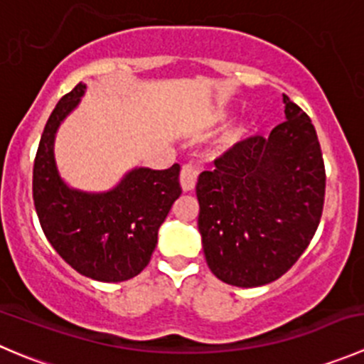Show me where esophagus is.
Wrapping results in <instances>:
<instances>
[{"mask_svg": "<svg viewBox=\"0 0 364 364\" xmlns=\"http://www.w3.org/2000/svg\"><path fill=\"white\" fill-rule=\"evenodd\" d=\"M197 176L199 172L192 167V165H183L181 174H179V183H181L183 192H192L197 185Z\"/></svg>", "mask_w": 364, "mask_h": 364, "instance_id": "obj_1", "label": "esophagus"}]
</instances>
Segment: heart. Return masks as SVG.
<instances>
[{"mask_svg":"<svg viewBox=\"0 0 364 364\" xmlns=\"http://www.w3.org/2000/svg\"><path fill=\"white\" fill-rule=\"evenodd\" d=\"M224 117H225L224 112H217V114L211 117V124H217V122L224 121ZM249 133H250L249 121H238L235 122V124L228 126L217 142L218 153H231V151H235L236 147H240L243 142H245Z\"/></svg>","mask_w":364,"mask_h":364,"instance_id":"1","label":"heart"}]
</instances>
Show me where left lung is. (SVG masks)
I'll return each instance as SVG.
<instances>
[{
  "mask_svg": "<svg viewBox=\"0 0 364 364\" xmlns=\"http://www.w3.org/2000/svg\"><path fill=\"white\" fill-rule=\"evenodd\" d=\"M283 103L287 121L217 158L196 186L206 263L232 287L279 279L322 217L326 167L315 126L284 94Z\"/></svg>",
  "mask_w": 364,
  "mask_h": 364,
  "instance_id": "1",
  "label": "left lung"
}]
</instances>
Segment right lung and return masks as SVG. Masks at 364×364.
Listing matches in <instances>:
<instances>
[{
    "label": "right lung",
    "mask_w": 364,
    "mask_h": 364,
    "mask_svg": "<svg viewBox=\"0 0 364 364\" xmlns=\"http://www.w3.org/2000/svg\"><path fill=\"white\" fill-rule=\"evenodd\" d=\"M85 88L77 83L46 122L33 164V203L46 238L65 263L90 279L121 283L139 276L151 261L158 229L181 196L179 165L133 168L108 192L65 185L56 168L55 136Z\"/></svg>",
    "instance_id": "right-lung-1"
}]
</instances>
